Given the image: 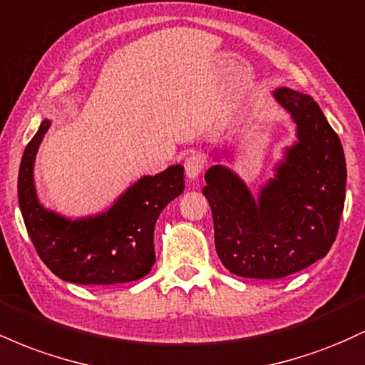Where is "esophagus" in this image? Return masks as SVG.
Returning a JSON list of instances; mask_svg holds the SVG:
<instances>
[{"instance_id":"obj_1","label":"esophagus","mask_w":365,"mask_h":365,"mask_svg":"<svg viewBox=\"0 0 365 365\" xmlns=\"http://www.w3.org/2000/svg\"><path fill=\"white\" fill-rule=\"evenodd\" d=\"M183 166H185L187 177L190 180H195V178H199L200 173H202L204 166H206V161H204V158L200 156L199 153H192L185 158Z\"/></svg>"}]
</instances>
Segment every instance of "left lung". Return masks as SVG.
<instances>
[{
    "instance_id": "1",
    "label": "left lung",
    "mask_w": 365,
    "mask_h": 365,
    "mask_svg": "<svg viewBox=\"0 0 365 365\" xmlns=\"http://www.w3.org/2000/svg\"><path fill=\"white\" fill-rule=\"evenodd\" d=\"M274 98L297 123V142L284 150L274 178L255 199L233 171L215 165L202 188L216 252L242 278L278 279L319 261L336 238L345 206V154L319 104L287 87Z\"/></svg>"
}]
</instances>
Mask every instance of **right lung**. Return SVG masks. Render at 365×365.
I'll return each mask as SVG.
<instances>
[{
    "label": "right lung",
    "instance_id": "1",
    "mask_svg": "<svg viewBox=\"0 0 365 365\" xmlns=\"http://www.w3.org/2000/svg\"><path fill=\"white\" fill-rule=\"evenodd\" d=\"M49 120L24 150L19 204L37 254L54 274L77 284L128 283L145 276L156 261L154 225L183 192V166L142 177L106 212L68 220L41 206L34 187V161Z\"/></svg>",
    "mask_w": 365,
    "mask_h": 365
}]
</instances>
